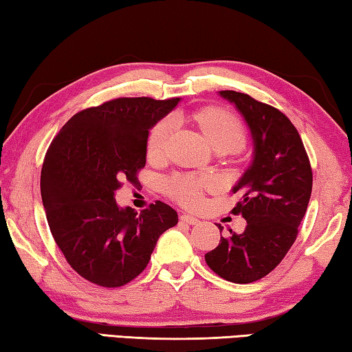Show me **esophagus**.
Segmentation results:
<instances>
[{
	"instance_id": "34e87169",
	"label": "esophagus",
	"mask_w": 352,
	"mask_h": 352,
	"mask_svg": "<svg viewBox=\"0 0 352 352\" xmlns=\"http://www.w3.org/2000/svg\"><path fill=\"white\" fill-rule=\"evenodd\" d=\"M180 219H182V222L189 223V225H197L199 223V219L194 217V216H190V214H182Z\"/></svg>"
}]
</instances>
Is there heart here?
I'll list each match as a JSON object with an SVG mask.
<instances>
[{
	"label": "heart",
	"instance_id": "heart-1",
	"mask_svg": "<svg viewBox=\"0 0 352 352\" xmlns=\"http://www.w3.org/2000/svg\"><path fill=\"white\" fill-rule=\"evenodd\" d=\"M194 118L212 147L228 146L231 151H236L243 144L245 138L243 126L231 113L220 109H205ZM172 129H174L172 118H164L152 127L147 140L148 158H160L164 153ZM212 188L214 182L210 178L194 175H178L168 182V190L172 197L189 208L199 206L204 200L205 190Z\"/></svg>",
	"mask_w": 352,
	"mask_h": 352
}]
</instances>
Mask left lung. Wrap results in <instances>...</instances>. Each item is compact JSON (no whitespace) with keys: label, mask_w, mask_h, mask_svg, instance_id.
Wrapping results in <instances>:
<instances>
[{"label":"left lung","mask_w":352,"mask_h":352,"mask_svg":"<svg viewBox=\"0 0 352 352\" xmlns=\"http://www.w3.org/2000/svg\"><path fill=\"white\" fill-rule=\"evenodd\" d=\"M219 94L247 122L253 158L233 188L243 194L233 212L242 214L247 228L241 234L230 230L205 261L220 278L247 284L269 275L294 245L311 199L312 169L300 133L284 113L243 93Z\"/></svg>","instance_id":"8db88e82"}]
</instances>
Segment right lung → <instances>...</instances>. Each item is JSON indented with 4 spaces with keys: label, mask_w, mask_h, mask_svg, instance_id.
<instances>
[{
    "label": "right lung",
    "mask_w": 352,
    "mask_h": 352,
    "mask_svg": "<svg viewBox=\"0 0 352 352\" xmlns=\"http://www.w3.org/2000/svg\"><path fill=\"white\" fill-rule=\"evenodd\" d=\"M180 98H119L82 110L47 148L40 189L57 247L82 278L121 287L146 269L158 237L178 222L157 200L140 214L119 206L122 180L136 182L146 166L151 129Z\"/></svg>",
    "instance_id": "1"
}]
</instances>
